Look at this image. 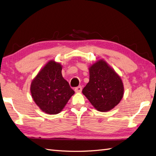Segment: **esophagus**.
Segmentation results:
<instances>
[{
  "label": "esophagus",
  "instance_id": "esophagus-1",
  "mask_svg": "<svg viewBox=\"0 0 156 156\" xmlns=\"http://www.w3.org/2000/svg\"><path fill=\"white\" fill-rule=\"evenodd\" d=\"M74 90H75V91L76 93H80L81 91H82V87L81 86H79L76 87V88L74 89Z\"/></svg>",
  "mask_w": 156,
  "mask_h": 156
}]
</instances>
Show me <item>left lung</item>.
<instances>
[{
	"mask_svg": "<svg viewBox=\"0 0 156 156\" xmlns=\"http://www.w3.org/2000/svg\"><path fill=\"white\" fill-rule=\"evenodd\" d=\"M90 81L83 94L98 111H108L119 104L123 96L121 78L103 60H99L89 69Z\"/></svg>",
	"mask_w": 156,
	"mask_h": 156,
	"instance_id": "obj_1",
	"label": "left lung"
}]
</instances>
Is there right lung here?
<instances>
[{
  "instance_id": "add662e5",
  "label": "right lung",
  "mask_w": 156,
  "mask_h": 156,
  "mask_svg": "<svg viewBox=\"0 0 156 156\" xmlns=\"http://www.w3.org/2000/svg\"><path fill=\"white\" fill-rule=\"evenodd\" d=\"M62 66L54 61L48 62L31 83V96L43 112L55 115L61 112L74 94L63 78Z\"/></svg>"
}]
</instances>
